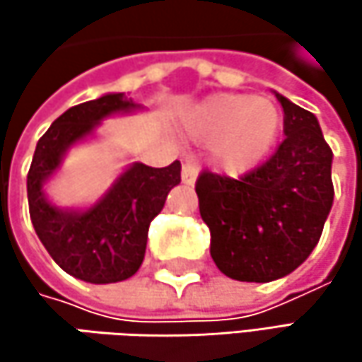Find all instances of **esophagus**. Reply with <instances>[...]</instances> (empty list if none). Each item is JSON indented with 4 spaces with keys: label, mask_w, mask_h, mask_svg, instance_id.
<instances>
[{
    "label": "esophagus",
    "mask_w": 362,
    "mask_h": 362,
    "mask_svg": "<svg viewBox=\"0 0 362 362\" xmlns=\"http://www.w3.org/2000/svg\"><path fill=\"white\" fill-rule=\"evenodd\" d=\"M197 174H199V168H197V163L194 161H184V165H182V182L184 184H194L197 180Z\"/></svg>",
    "instance_id": "34e87169"
}]
</instances>
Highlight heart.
<instances>
[{
  "label": "heart",
  "mask_w": 362,
  "mask_h": 362,
  "mask_svg": "<svg viewBox=\"0 0 362 362\" xmlns=\"http://www.w3.org/2000/svg\"><path fill=\"white\" fill-rule=\"evenodd\" d=\"M188 127L194 138L209 140L211 159L222 172L239 176L272 151L283 115L270 98L222 92L194 109Z\"/></svg>",
  "instance_id": "heart-1"
}]
</instances>
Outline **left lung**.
<instances>
[{
    "label": "left lung",
    "instance_id": "left-lung-1",
    "mask_svg": "<svg viewBox=\"0 0 362 362\" xmlns=\"http://www.w3.org/2000/svg\"><path fill=\"white\" fill-rule=\"evenodd\" d=\"M283 142L239 180L203 172L199 211L211 233L209 253L235 281L268 283L293 272L317 247L333 205L331 159L317 117L276 94Z\"/></svg>",
    "mask_w": 362,
    "mask_h": 362
}]
</instances>
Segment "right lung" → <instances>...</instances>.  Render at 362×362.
<instances>
[{
	"label": "right lung",
	"instance_id": "obj_1",
	"mask_svg": "<svg viewBox=\"0 0 362 362\" xmlns=\"http://www.w3.org/2000/svg\"><path fill=\"white\" fill-rule=\"evenodd\" d=\"M140 109L125 94H105L64 110L39 138L27 176L29 214L52 259L86 283H117L138 272L151 220L163 209L168 192L180 184V161L168 168L132 163L88 209H62L47 201L49 180L66 151L94 134L103 119Z\"/></svg>",
	"mask_w": 362,
	"mask_h": 362
}]
</instances>
